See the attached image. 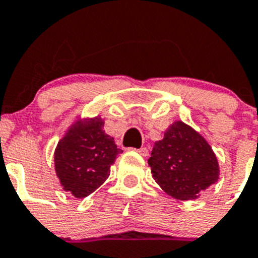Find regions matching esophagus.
Returning a JSON list of instances; mask_svg holds the SVG:
<instances>
[{"label":"esophagus","instance_id":"1","mask_svg":"<svg viewBox=\"0 0 258 258\" xmlns=\"http://www.w3.org/2000/svg\"><path fill=\"white\" fill-rule=\"evenodd\" d=\"M136 152H137L140 156H142V157H146V156L149 154V150L146 149V148H140V149H137Z\"/></svg>","mask_w":258,"mask_h":258}]
</instances>
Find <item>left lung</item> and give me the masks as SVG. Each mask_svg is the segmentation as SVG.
Returning a JSON list of instances; mask_svg holds the SVG:
<instances>
[{
	"label": "left lung",
	"mask_w": 258,
	"mask_h": 258,
	"mask_svg": "<svg viewBox=\"0 0 258 258\" xmlns=\"http://www.w3.org/2000/svg\"><path fill=\"white\" fill-rule=\"evenodd\" d=\"M148 164L162 190L181 201L200 197L220 176L211 145L182 121L173 122L165 131L164 139L154 142Z\"/></svg>",
	"instance_id": "1"
}]
</instances>
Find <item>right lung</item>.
<instances>
[{
	"label": "right lung",
	"mask_w": 258,
	"mask_h": 258,
	"mask_svg": "<svg viewBox=\"0 0 258 258\" xmlns=\"http://www.w3.org/2000/svg\"><path fill=\"white\" fill-rule=\"evenodd\" d=\"M122 150L104 131V119L77 118L54 150V169L63 190L84 199L104 184Z\"/></svg>",
	"instance_id": "add662e5"
}]
</instances>
